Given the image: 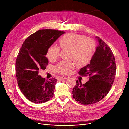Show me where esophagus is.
<instances>
[{
	"instance_id": "obj_1",
	"label": "esophagus",
	"mask_w": 129,
	"mask_h": 129,
	"mask_svg": "<svg viewBox=\"0 0 129 129\" xmlns=\"http://www.w3.org/2000/svg\"><path fill=\"white\" fill-rule=\"evenodd\" d=\"M68 77H65V76H61L59 77V80H65L66 79V78H68Z\"/></svg>"
}]
</instances>
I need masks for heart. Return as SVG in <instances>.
I'll use <instances>...</instances> for the list:
<instances>
[{"label":"heart","mask_w":129,"mask_h":129,"mask_svg":"<svg viewBox=\"0 0 129 129\" xmlns=\"http://www.w3.org/2000/svg\"><path fill=\"white\" fill-rule=\"evenodd\" d=\"M59 42L61 49H69L68 58L73 60L77 65L84 66L90 63L95 49V43L93 40L87 38L85 35L69 33L61 37ZM59 51L58 47L50 46L46 57L50 61L55 60L58 57ZM73 68L72 61H62L55 67V70L61 74H69Z\"/></svg>","instance_id":"obj_1"}]
</instances>
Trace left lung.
<instances>
[{
  "label": "left lung",
  "mask_w": 129,
  "mask_h": 129,
  "mask_svg": "<svg viewBox=\"0 0 129 129\" xmlns=\"http://www.w3.org/2000/svg\"><path fill=\"white\" fill-rule=\"evenodd\" d=\"M98 46L90 63L80 69L81 75H88L89 80L82 84L76 81L72 94L77 102L92 104L99 102L107 95L113 84L116 73L115 58L111 48L96 36Z\"/></svg>",
  "instance_id": "obj_1"
}]
</instances>
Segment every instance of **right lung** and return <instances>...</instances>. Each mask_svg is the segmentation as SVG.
<instances>
[{"instance_id": "obj_1", "label": "right lung", "mask_w": 129, "mask_h": 129, "mask_svg": "<svg viewBox=\"0 0 129 129\" xmlns=\"http://www.w3.org/2000/svg\"><path fill=\"white\" fill-rule=\"evenodd\" d=\"M64 33L53 29L40 30L22 45L16 61V77L21 92L32 102L44 103L54 96L57 80L55 78L46 80L38 75V70L46 69L48 48Z\"/></svg>"}]
</instances>
